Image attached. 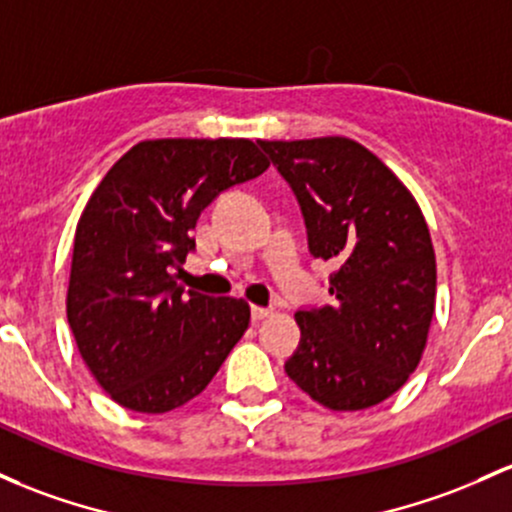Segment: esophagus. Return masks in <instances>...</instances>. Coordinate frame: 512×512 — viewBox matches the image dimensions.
I'll return each mask as SVG.
<instances>
[{
    "label": "esophagus",
    "instance_id": "1",
    "mask_svg": "<svg viewBox=\"0 0 512 512\" xmlns=\"http://www.w3.org/2000/svg\"><path fill=\"white\" fill-rule=\"evenodd\" d=\"M272 316V308H265V306H252V320H265Z\"/></svg>",
    "mask_w": 512,
    "mask_h": 512
}]
</instances>
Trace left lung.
<instances>
[{"label": "left lung", "mask_w": 512, "mask_h": 512, "mask_svg": "<svg viewBox=\"0 0 512 512\" xmlns=\"http://www.w3.org/2000/svg\"><path fill=\"white\" fill-rule=\"evenodd\" d=\"M257 143L296 194L311 255L338 265L333 306L296 311L301 342L286 374L330 411L376 406L415 372L435 313V250L423 211L355 140Z\"/></svg>", "instance_id": "1"}]
</instances>
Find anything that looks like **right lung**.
I'll return each mask as SVG.
<instances>
[{"instance_id": "obj_1", "label": "right lung", "mask_w": 512, "mask_h": 512, "mask_svg": "<svg viewBox=\"0 0 512 512\" xmlns=\"http://www.w3.org/2000/svg\"><path fill=\"white\" fill-rule=\"evenodd\" d=\"M269 160L245 138L133 145L89 196L75 233L67 323L116 403L167 413L209 386L250 325V306L177 282L201 211Z\"/></svg>"}]
</instances>
